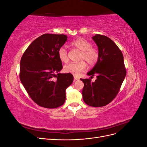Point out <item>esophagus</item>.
<instances>
[{
    "label": "esophagus",
    "mask_w": 147,
    "mask_h": 147,
    "mask_svg": "<svg viewBox=\"0 0 147 147\" xmlns=\"http://www.w3.org/2000/svg\"><path fill=\"white\" fill-rule=\"evenodd\" d=\"M74 80L75 81V80H77L79 79V78L77 76H76V75H74Z\"/></svg>",
    "instance_id": "34e87169"
}]
</instances>
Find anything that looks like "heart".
<instances>
[{
    "instance_id": "heart-1",
    "label": "heart",
    "mask_w": 147,
    "mask_h": 147,
    "mask_svg": "<svg viewBox=\"0 0 147 147\" xmlns=\"http://www.w3.org/2000/svg\"><path fill=\"white\" fill-rule=\"evenodd\" d=\"M70 45L81 51L79 55V60L77 63H70L64 66V71L66 73L72 74L74 75H78L86 68V63L90 66H94L99 61V53L96 48L91 47V43L82 38H78L70 43ZM57 55L59 60L63 63L68 61L67 51L64 47L59 49ZM85 60V61H83Z\"/></svg>"
}]
</instances>
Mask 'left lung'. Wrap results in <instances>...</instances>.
Here are the masks:
<instances>
[{
  "mask_svg": "<svg viewBox=\"0 0 147 147\" xmlns=\"http://www.w3.org/2000/svg\"><path fill=\"white\" fill-rule=\"evenodd\" d=\"M92 40L98 47L99 61L87 74L97 75L94 82L82 79L83 99L91 107H99L109 104L117 96L126 75L123 53L108 37L96 34Z\"/></svg>",
  "mask_w": 147,
  "mask_h": 147,
  "instance_id": "left-lung-1",
  "label": "left lung"
}]
</instances>
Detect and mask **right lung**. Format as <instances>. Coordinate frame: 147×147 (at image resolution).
<instances>
[{
	"instance_id": "add662e5",
	"label": "right lung",
	"mask_w": 147,
	"mask_h": 147,
	"mask_svg": "<svg viewBox=\"0 0 147 147\" xmlns=\"http://www.w3.org/2000/svg\"><path fill=\"white\" fill-rule=\"evenodd\" d=\"M67 40L64 34H43L30 44L21 59L20 80L30 98L42 107L63 105L65 90L74 81L71 74L59 73L63 64L57 52Z\"/></svg>"
}]
</instances>
